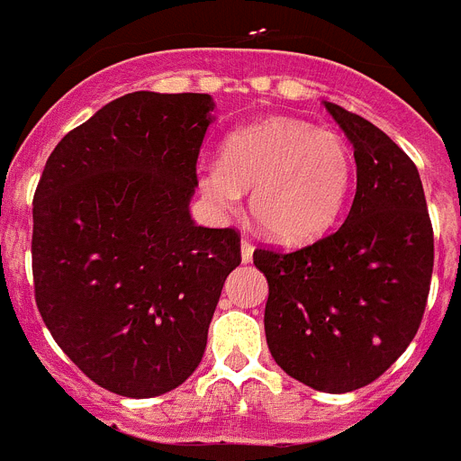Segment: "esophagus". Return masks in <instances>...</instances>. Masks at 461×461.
Wrapping results in <instances>:
<instances>
[{
  "label": "esophagus",
  "instance_id": "obj_1",
  "mask_svg": "<svg viewBox=\"0 0 461 461\" xmlns=\"http://www.w3.org/2000/svg\"><path fill=\"white\" fill-rule=\"evenodd\" d=\"M240 247H242V260H244V263H251V258H254V244H251V240L242 238Z\"/></svg>",
  "mask_w": 461,
  "mask_h": 461
}]
</instances>
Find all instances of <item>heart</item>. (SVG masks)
Masks as SVG:
<instances>
[{"label": "heart", "mask_w": 461, "mask_h": 461, "mask_svg": "<svg viewBox=\"0 0 461 461\" xmlns=\"http://www.w3.org/2000/svg\"><path fill=\"white\" fill-rule=\"evenodd\" d=\"M356 161L335 131L293 117L235 129L221 157L198 170V185L217 210H235L251 186L249 207L270 238L297 244L337 221L353 185Z\"/></svg>", "instance_id": "1"}]
</instances>
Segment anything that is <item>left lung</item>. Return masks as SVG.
Returning a JSON list of instances; mask_svg holds the SVG:
<instances>
[{
	"instance_id": "obj_1",
	"label": "left lung",
	"mask_w": 461,
	"mask_h": 461,
	"mask_svg": "<svg viewBox=\"0 0 461 461\" xmlns=\"http://www.w3.org/2000/svg\"><path fill=\"white\" fill-rule=\"evenodd\" d=\"M325 108L353 142L357 189L335 233L303 249H256L267 279L266 337L288 376L321 393L369 385L420 328L434 230L409 154L365 117Z\"/></svg>"
}]
</instances>
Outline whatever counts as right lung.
I'll list each match as a JSON object with an SVG mask.
<instances>
[{
  "mask_svg": "<svg viewBox=\"0 0 461 461\" xmlns=\"http://www.w3.org/2000/svg\"><path fill=\"white\" fill-rule=\"evenodd\" d=\"M210 94L133 92L68 131L34 194L32 272L52 339L96 385L145 399L198 367L235 228L191 221Z\"/></svg>",
  "mask_w": 461,
  "mask_h": 461,
  "instance_id": "1",
  "label": "right lung"
}]
</instances>
